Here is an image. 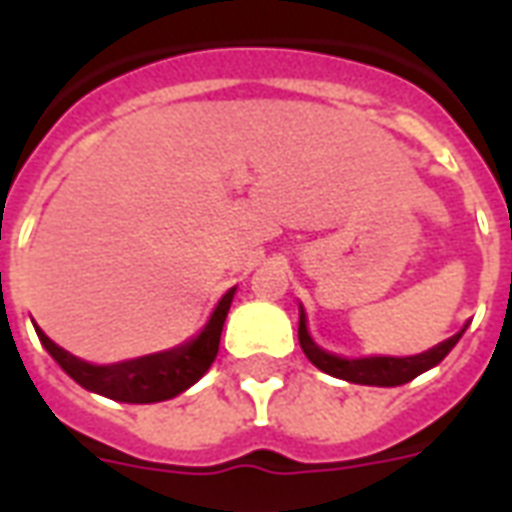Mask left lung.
Returning a JSON list of instances; mask_svg holds the SVG:
<instances>
[{
	"label": "left lung",
	"instance_id": "obj_1",
	"mask_svg": "<svg viewBox=\"0 0 512 512\" xmlns=\"http://www.w3.org/2000/svg\"><path fill=\"white\" fill-rule=\"evenodd\" d=\"M458 332L455 337H450L447 343L436 345L433 351L419 356H406V359H395V356H373V359H340V356H332L321 351L318 345L312 343L310 334H307V323H304V312H301L299 321V343L301 351L307 354L312 365L329 373L334 378H343V381H351V384H367V386H400L408 384L411 378H417L419 373H425L430 367H436L450 354L455 343L461 340Z\"/></svg>",
	"mask_w": 512,
	"mask_h": 512
}]
</instances>
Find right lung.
<instances>
[{"mask_svg":"<svg viewBox=\"0 0 512 512\" xmlns=\"http://www.w3.org/2000/svg\"><path fill=\"white\" fill-rule=\"evenodd\" d=\"M233 293L235 290L224 293L219 307L213 310L211 321L197 340L172 348V351H164V354L142 356V359H131V362H120V365H90V362H82V359L68 354L40 329L38 337L40 343L46 345V351L57 359V365L84 389L120 400V403H158V400H169V397L186 392L213 365V359L219 354L222 326L227 310H230Z\"/></svg>","mask_w":512,"mask_h":512,"instance_id":"1","label":"right lung"}]
</instances>
